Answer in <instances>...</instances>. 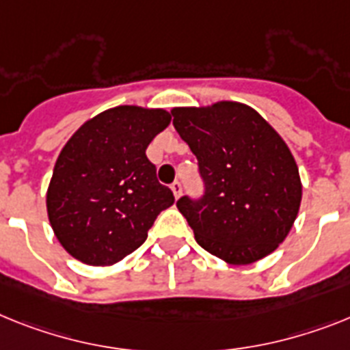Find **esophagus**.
I'll return each instance as SVG.
<instances>
[{
  "instance_id": "34e87169",
  "label": "esophagus",
  "mask_w": 350,
  "mask_h": 350,
  "mask_svg": "<svg viewBox=\"0 0 350 350\" xmlns=\"http://www.w3.org/2000/svg\"><path fill=\"white\" fill-rule=\"evenodd\" d=\"M170 190H172V193H174V198L178 199L181 196V192H183V187H181L180 181H174V183L170 185Z\"/></svg>"
}]
</instances>
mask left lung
Here are the masks:
<instances>
[{"mask_svg":"<svg viewBox=\"0 0 350 350\" xmlns=\"http://www.w3.org/2000/svg\"><path fill=\"white\" fill-rule=\"evenodd\" d=\"M172 124L199 161L204 196L176 202L204 251L230 265L269 256L299 213L297 163L280 133L237 101L172 108Z\"/></svg>","mask_w":350,"mask_h":350,"instance_id":"left-lung-1","label":"left lung"}]
</instances>
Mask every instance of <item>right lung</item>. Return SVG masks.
Here are the masks:
<instances>
[{"mask_svg":"<svg viewBox=\"0 0 350 350\" xmlns=\"http://www.w3.org/2000/svg\"><path fill=\"white\" fill-rule=\"evenodd\" d=\"M170 124L161 108L105 110L67 140L46 206L62 247L81 263L113 265L139 249L158 213L174 202L146 149Z\"/></svg>","mask_w":350,"mask_h":350,"instance_id":"right-lung-1","label":"right lung"}]
</instances>
